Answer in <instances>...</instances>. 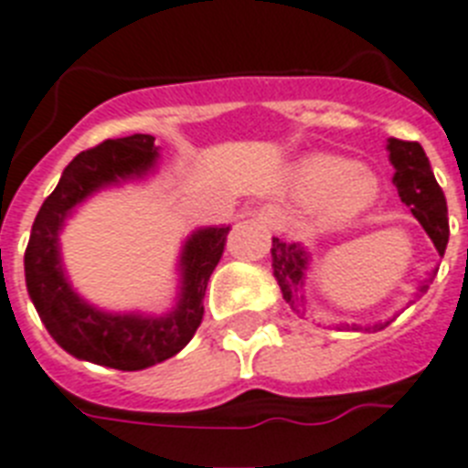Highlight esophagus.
<instances>
[{
  "label": "esophagus",
  "mask_w": 468,
  "mask_h": 468,
  "mask_svg": "<svg viewBox=\"0 0 468 468\" xmlns=\"http://www.w3.org/2000/svg\"><path fill=\"white\" fill-rule=\"evenodd\" d=\"M255 218L262 223V226L271 228V230H277V228H282V223H284V208L277 204H264L257 208Z\"/></svg>",
  "instance_id": "1"
}]
</instances>
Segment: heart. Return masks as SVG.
I'll return each instance as SVG.
<instances>
[{
	"label": "heart",
	"instance_id": "heart-1",
	"mask_svg": "<svg viewBox=\"0 0 468 468\" xmlns=\"http://www.w3.org/2000/svg\"><path fill=\"white\" fill-rule=\"evenodd\" d=\"M296 186L308 197H320V211L327 220H349L374 204L377 179L355 169L342 157L313 155L296 172Z\"/></svg>",
	"mask_w": 468,
	"mask_h": 468
}]
</instances>
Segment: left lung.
Listing matches in <instances>:
<instances>
[{
    "label": "left lung",
    "mask_w": 468,
    "mask_h": 468,
    "mask_svg": "<svg viewBox=\"0 0 468 468\" xmlns=\"http://www.w3.org/2000/svg\"><path fill=\"white\" fill-rule=\"evenodd\" d=\"M388 153H391V162L393 167H396L393 182H396L400 201L410 206L413 216L420 220V226L425 228V233L430 235V240H432V245H435L440 257H442L444 250H447V240H450L447 198H444L442 189H440L432 169H430L425 150H422L420 143L391 138L388 141ZM306 262V252L299 245H286L279 238L271 240V270H274V277H277L279 286H282L284 301L296 315L306 313V301L301 296ZM425 292H428V284L420 286V293Z\"/></svg>",
    "instance_id": "1"
}]
</instances>
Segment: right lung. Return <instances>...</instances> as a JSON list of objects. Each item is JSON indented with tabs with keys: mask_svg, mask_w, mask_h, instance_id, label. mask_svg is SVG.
Returning a JSON list of instances; mask_svg holds the SVG:
<instances>
[{
	"mask_svg": "<svg viewBox=\"0 0 468 468\" xmlns=\"http://www.w3.org/2000/svg\"><path fill=\"white\" fill-rule=\"evenodd\" d=\"M157 157L155 138L133 133L84 150L62 172L33 220L24 255L26 286L48 333L65 352L121 371H138L175 356L204 320L208 279L223 257L230 228H206L184 245L182 299L167 318L109 315L84 303L62 274L58 230L69 208L104 184L138 176Z\"/></svg>",
	"mask_w": 468,
	"mask_h": 468,
	"instance_id": "add662e5",
	"label": "right lung"
}]
</instances>
